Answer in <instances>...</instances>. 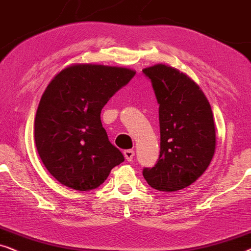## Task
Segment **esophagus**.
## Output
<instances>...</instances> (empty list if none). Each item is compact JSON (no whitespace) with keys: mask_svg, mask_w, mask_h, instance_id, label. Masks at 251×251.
I'll return each mask as SVG.
<instances>
[{"mask_svg":"<svg viewBox=\"0 0 251 251\" xmlns=\"http://www.w3.org/2000/svg\"><path fill=\"white\" fill-rule=\"evenodd\" d=\"M134 150L133 149H127V150H124V156H125L126 160H128V162H131L133 159V157H134Z\"/></svg>","mask_w":251,"mask_h":251,"instance_id":"1","label":"esophagus"}]
</instances>
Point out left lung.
I'll use <instances>...</instances> for the list:
<instances>
[{"instance_id": "1", "label": "left lung", "mask_w": 251, "mask_h": 251, "mask_svg": "<svg viewBox=\"0 0 251 251\" xmlns=\"http://www.w3.org/2000/svg\"><path fill=\"white\" fill-rule=\"evenodd\" d=\"M151 82L158 108L160 151L142 175L159 192L192 185L211 162L216 131L211 106L200 87L178 70L157 64L142 70Z\"/></svg>"}]
</instances>
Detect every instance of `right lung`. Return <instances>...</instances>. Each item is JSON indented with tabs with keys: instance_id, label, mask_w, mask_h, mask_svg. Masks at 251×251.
Returning a JSON list of instances; mask_svg holds the SVG:
<instances>
[{
	"instance_id": "1",
	"label": "right lung",
	"mask_w": 251,
	"mask_h": 251,
	"mask_svg": "<svg viewBox=\"0 0 251 251\" xmlns=\"http://www.w3.org/2000/svg\"><path fill=\"white\" fill-rule=\"evenodd\" d=\"M134 75L128 69L79 64L63 70L47 87L34 119L35 146L46 169L64 186L98 188L125 160L109 141L101 111Z\"/></svg>"
}]
</instances>
